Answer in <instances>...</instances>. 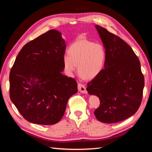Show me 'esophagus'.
<instances>
[{"label": "esophagus", "mask_w": 152, "mask_h": 152, "mask_svg": "<svg viewBox=\"0 0 152 152\" xmlns=\"http://www.w3.org/2000/svg\"><path fill=\"white\" fill-rule=\"evenodd\" d=\"M78 90H79L80 93H83V94H86L87 93L86 86L84 84H78Z\"/></svg>", "instance_id": "obj_1"}]
</instances>
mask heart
<instances>
[{
    "instance_id": "obj_1",
    "label": "heart",
    "mask_w": 152,
    "mask_h": 152,
    "mask_svg": "<svg viewBox=\"0 0 152 152\" xmlns=\"http://www.w3.org/2000/svg\"><path fill=\"white\" fill-rule=\"evenodd\" d=\"M68 54L63 58L64 68L69 75L77 70L86 79L97 77L104 68L107 53L103 45L86 39L75 41L68 49Z\"/></svg>"
}]
</instances>
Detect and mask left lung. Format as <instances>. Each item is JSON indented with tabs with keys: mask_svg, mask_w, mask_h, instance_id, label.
<instances>
[{
	"mask_svg": "<svg viewBox=\"0 0 152 152\" xmlns=\"http://www.w3.org/2000/svg\"><path fill=\"white\" fill-rule=\"evenodd\" d=\"M107 53L104 69L87 84L100 105L94 113L104 123H116L133 115L141 103L145 80L132 48L118 36L95 26Z\"/></svg>",
	"mask_w": 152,
	"mask_h": 152,
	"instance_id": "1",
	"label": "left lung"
}]
</instances>
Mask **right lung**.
<instances>
[{
  "mask_svg": "<svg viewBox=\"0 0 152 152\" xmlns=\"http://www.w3.org/2000/svg\"><path fill=\"white\" fill-rule=\"evenodd\" d=\"M66 42L60 31L50 30L25 44L10 75L11 102L27 121L58 123L68 99L77 93L74 79L62 74Z\"/></svg>",
  "mask_w": 152,
  "mask_h": 152,
  "instance_id": "add662e5",
  "label": "right lung"
}]
</instances>
